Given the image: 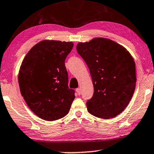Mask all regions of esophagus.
<instances>
[{"instance_id": "1", "label": "esophagus", "mask_w": 154, "mask_h": 154, "mask_svg": "<svg viewBox=\"0 0 154 154\" xmlns=\"http://www.w3.org/2000/svg\"><path fill=\"white\" fill-rule=\"evenodd\" d=\"M76 91H77V94H78V95L81 94V90H80V89H79V88H77V89H76Z\"/></svg>"}]
</instances>
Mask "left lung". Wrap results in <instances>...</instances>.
<instances>
[{"label":"left lung","mask_w":154,"mask_h":154,"mask_svg":"<svg viewBox=\"0 0 154 154\" xmlns=\"http://www.w3.org/2000/svg\"><path fill=\"white\" fill-rule=\"evenodd\" d=\"M77 50L88 66L94 86L87 110L99 118L115 117L127 106L135 90L134 59L124 47L106 38L79 42Z\"/></svg>","instance_id":"8db88e82"}]
</instances>
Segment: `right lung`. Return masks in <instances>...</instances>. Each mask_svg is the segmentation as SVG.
Listing matches in <instances>:
<instances>
[{"label":"right lung","mask_w":154,"mask_h":154,"mask_svg":"<svg viewBox=\"0 0 154 154\" xmlns=\"http://www.w3.org/2000/svg\"><path fill=\"white\" fill-rule=\"evenodd\" d=\"M73 42L43 40L31 48L20 66L18 82L29 108L46 121L65 116L75 98L65 65Z\"/></svg>","instance_id":"1"}]
</instances>
